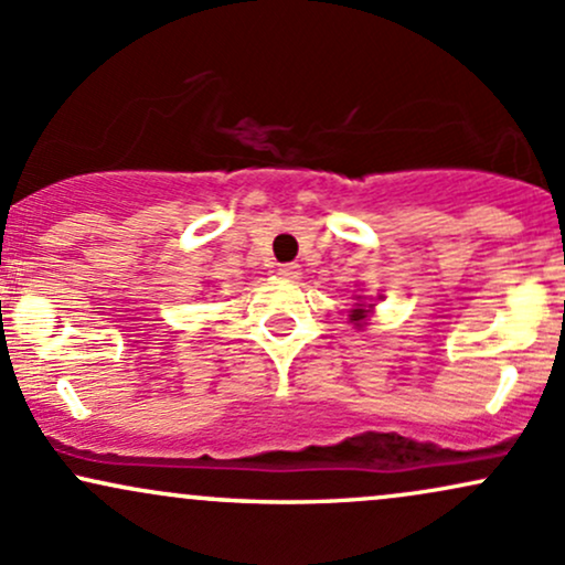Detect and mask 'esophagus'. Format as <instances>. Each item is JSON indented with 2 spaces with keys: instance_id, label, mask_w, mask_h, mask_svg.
Listing matches in <instances>:
<instances>
[{
  "instance_id": "obj_1",
  "label": "esophagus",
  "mask_w": 565,
  "mask_h": 565,
  "mask_svg": "<svg viewBox=\"0 0 565 565\" xmlns=\"http://www.w3.org/2000/svg\"><path fill=\"white\" fill-rule=\"evenodd\" d=\"M278 276L281 278H300V265L297 263H284V265H278Z\"/></svg>"
}]
</instances>
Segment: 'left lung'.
Segmentation results:
<instances>
[{
	"label": "left lung",
	"mask_w": 565,
	"mask_h": 565,
	"mask_svg": "<svg viewBox=\"0 0 565 565\" xmlns=\"http://www.w3.org/2000/svg\"><path fill=\"white\" fill-rule=\"evenodd\" d=\"M366 308H372V305H364V302H361V297H359L355 308L350 310V321H353L355 327H364V323H366V316H369Z\"/></svg>",
	"instance_id": "obj_1"
}]
</instances>
